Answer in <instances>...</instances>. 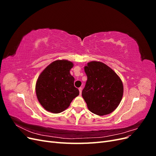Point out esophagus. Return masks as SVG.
Wrapping results in <instances>:
<instances>
[{
	"label": "esophagus",
	"instance_id": "34e87169",
	"mask_svg": "<svg viewBox=\"0 0 156 156\" xmlns=\"http://www.w3.org/2000/svg\"><path fill=\"white\" fill-rule=\"evenodd\" d=\"M82 88L81 87H80L79 88V92H80V95H81V93H82Z\"/></svg>",
	"mask_w": 156,
	"mask_h": 156
}]
</instances>
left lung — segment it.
<instances>
[{"label":"left lung","instance_id":"1","mask_svg":"<svg viewBox=\"0 0 156 156\" xmlns=\"http://www.w3.org/2000/svg\"><path fill=\"white\" fill-rule=\"evenodd\" d=\"M87 81L82 96L90 111L97 115L110 114L119 105L123 84L114 71L101 62L92 61L84 66Z\"/></svg>","mask_w":156,"mask_h":156}]
</instances>
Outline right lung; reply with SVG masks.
<instances>
[{
    "mask_svg": "<svg viewBox=\"0 0 156 156\" xmlns=\"http://www.w3.org/2000/svg\"><path fill=\"white\" fill-rule=\"evenodd\" d=\"M73 64L66 60H55L41 73L36 84L37 98L46 111L60 113L79 96L74 77L69 71Z\"/></svg>",
    "mask_w": 156,
    "mask_h": 156,
    "instance_id": "obj_1",
    "label": "right lung"
}]
</instances>
